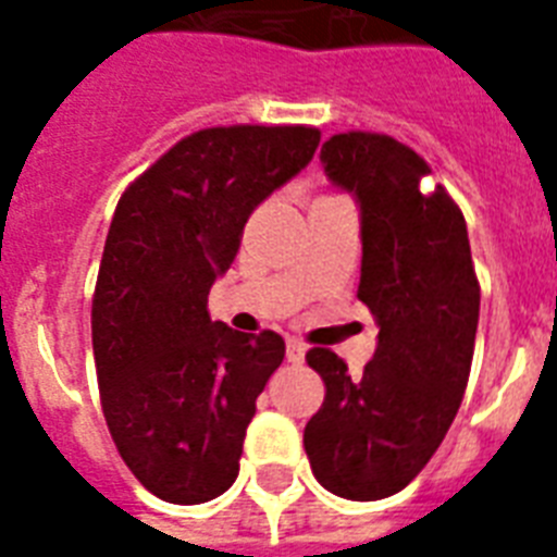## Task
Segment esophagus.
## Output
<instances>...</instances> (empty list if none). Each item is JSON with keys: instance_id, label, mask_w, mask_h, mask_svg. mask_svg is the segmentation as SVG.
<instances>
[{"instance_id": "obj_1", "label": "esophagus", "mask_w": 557, "mask_h": 557, "mask_svg": "<svg viewBox=\"0 0 557 557\" xmlns=\"http://www.w3.org/2000/svg\"><path fill=\"white\" fill-rule=\"evenodd\" d=\"M286 358H288V361H292V364H300V361H304V358H306V347H304V344H300V341H297V338H288Z\"/></svg>"}]
</instances>
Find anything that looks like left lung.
<instances>
[{
  "mask_svg": "<svg viewBox=\"0 0 557 557\" xmlns=\"http://www.w3.org/2000/svg\"><path fill=\"white\" fill-rule=\"evenodd\" d=\"M326 176L361 201L358 300L379 321L361 375L314 347L306 361L326 396L304 431L318 483L347 500L401 492L445 440L474 358L480 280L466 216L428 161L381 133H338L321 147Z\"/></svg>",
  "mask_w": 557,
  "mask_h": 557,
  "instance_id": "obj_1",
  "label": "left lung"
}]
</instances>
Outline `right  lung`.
I'll use <instances>...</instances> for the list:
<instances>
[{
	"mask_svg": "<svg viewBox=\"0 0 557 557\" xmlns=\"http://www.w3.org/2000/svg\"><path fill=\"white\" fill-rule=\"evenodd\" d=\"M321 129L208 126L173 144L117 199L91 297V349L117 454L156 497L193 506L239 474L257 396L283 364L277 332L210 321L265 196L312 161Z\"/></svg>",
	"mask_w": 557,
	"mask_h": 557,
	"instance_id": "1",
	"label": "right lung"
}]
</instances>
